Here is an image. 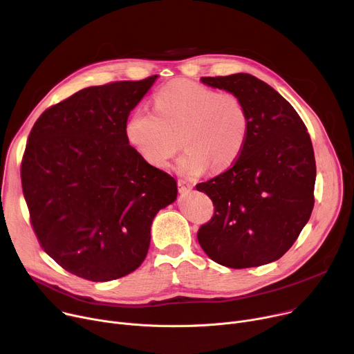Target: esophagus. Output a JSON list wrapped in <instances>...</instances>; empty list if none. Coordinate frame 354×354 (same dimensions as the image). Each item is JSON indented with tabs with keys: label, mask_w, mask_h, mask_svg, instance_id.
Masks as SVG:
<instances>
[{
	"label": "esophagus",
	"mask_w": 354,
	"mask_h": 354,
	"mask_svg": "<svg viewBox=\"0 0 354 354\" xmlns=\"http://www.w3.org/2000/svg\"><path fill=\"white\" fill-rule=\"evenodd\" d=\"M178 187H179V192L180 193H187L193 189V185L189 183L187 180H183V179H178Z\"/></svg>",
	"instance_id": "esophagus-1"
}]
</instances>
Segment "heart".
I'll use <instances>...</instances> for the list:
<instances>
[{
  "instance_id": "heart-1",
  "label": "heart",
  "mask_w": 354,
  "mask_h": 354,
  "mask_svg": "<svg viewBox=\"0 0 354 354\" xmlns=\"http://www.w3.org/2000/svg\"><path fill=\"white\" fill-rule=\"evenodd\" d=\"M129 144L149 165L164 168L182 144L176 169L198 176L230 168L241 156L249 133V115L241 97L190 81H174L154 95V112L137 109L127 119Z\"/></svg>"
}]
</instances>
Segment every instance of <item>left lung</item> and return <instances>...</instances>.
<instances>
[{
	"instance_id": "8db88e82",
	"label": "left lung",
	"mask_w": 354,
	"mask_h": 354,
	"mask_svg": "<svg viewBox=\"0 0 354 354\" xmlns=\"http://www.w3.org/2000/svg\"><path fill=\"white\" fill-rule=\"evenodd\" d=\"M200 81L241 97L249 133L228 171L196 185L214 205L213 218L197 232L207 257L232 269L280 259L314 209L317 167L306 124L270 85L238 73Z\"/></svg>"
}]
</instances>
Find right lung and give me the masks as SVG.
<instances>
[{"label":"right lung","mask_w":354,"mask_h":354,"mask_svg":"<svg viewBox=\"0 0 354 354\" xmlns=\"http://www.w3.org/2000/svg\"><path fill=\"white\" fill-rule=\"evenodd\" d=\"M158 75L78 91L33 124L21 167L33 231L67 272L111 281L145 259L151 224L176 180L129 144L130 112Z\"/></svg>","instance_id":"1"}]
</instances>
